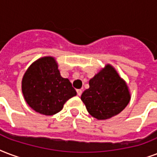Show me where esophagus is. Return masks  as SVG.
Returning <instances> with one entry per match:
<instances>
[{"label": "esophagus", "instance_id": "obj_1", "mask_svg": "<svg viewBox=\"0 0 157 157\" xmlns=\"http://www.w3.org/2000/svg\"><path fill=\"white\" fill-rule=\"evenodd\" d=\"M76 92H77V95H79V96H81V94H82V90L81 89L76 90Z\"/></svg>", "mask_w": 157, "mask_h": 157}]
</instances>
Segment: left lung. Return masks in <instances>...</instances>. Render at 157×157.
Listing matches in <instances>:
<instances>
[{
	"label": "left lung",
	"instance_id": "8db88e82",
	"mask_svg": "<svg viewBox=\"0 0 157 157\" xmlns=\"http://www.w3.org/2000/svg\"><path fill=\"white\" fill-rule=\"evenodd\" d=\"M90 88L81 94V100L91 116L107 119L124 109L130 100L126 82L110 65L96 74L89 81Z\"/></svg>",
	"mask_w": 157,
	"mask_h": 157
}]
</instances>
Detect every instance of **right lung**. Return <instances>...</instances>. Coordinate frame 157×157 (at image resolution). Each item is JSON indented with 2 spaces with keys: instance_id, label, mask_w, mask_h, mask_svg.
<instances>
[{
  "instance_id": "obj_1",
  "label": "right lung",
  "mask_w": 157,
  "mask_h": 157,
  "mask_svg": "<svg viewBox=\"0 0 157 157\" xmlns=\"http://www.w3.org/2000/svg\"><path fill=\"white\" fill-rule=\"evenodd\" d=\"M53 57L39 58L28 68L22 80V91L33 110L53 115L62 110L69 99L76 95L67 78H63Z\"/></svg>"
}]
</instances>
